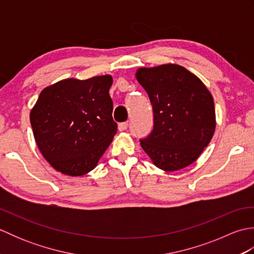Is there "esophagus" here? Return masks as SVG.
I'll return each mask as SVG.
<instances>
[{"instance_id": "34e87169", "label": "esophagus", "mask_w": 254, "mask_h": 254, "mask_svg": "<svg viewBox=\"0 0 254 254\" xmlns=\"http://www.w3.org/2000/svg\"><path fill=\"white\" fill-rule=\"evenodd\" d=\"M128 127V123L127 122H122V123H119V131H126Z\"/></svg>"}]
</instances>
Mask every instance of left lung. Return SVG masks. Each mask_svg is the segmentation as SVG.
<instances>
[{"mask_svg": "<svg viewBox=\"0 0 254 254\" xmlns=\"http://www.w3.org/2000/svg\"><path fill=\"white\" fill-rule=\"evenodd\" d=\"M136 79L148 94L154 127L139 139L156 167L176 171L194 163L214 135V100L202 80L177 64L141 67Z\"/></svg>", "mask_w": 254, "mask_h": 254, "instance_id": "left-lung-1", "label": "left lung"}]
</instances>
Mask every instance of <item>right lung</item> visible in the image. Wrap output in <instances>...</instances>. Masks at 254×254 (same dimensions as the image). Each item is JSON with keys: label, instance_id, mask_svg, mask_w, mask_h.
<instances>
[{"label": "right lung", "instance_id": "obj_1", "mask_svg": "<svg viewBox=\"0 0 254 254\" xmlns=\"http://www.w3.org/2000/svg\"><path fill=\"white\" fill-rule=\"evenodd\" d=\"M110 75L63 79L41 91L30 111L40 153L64 175H86L97 166L117 133L109 96Z\"/></svg>", "mask_w": 254, "mask_h": 254}]
</instances>
